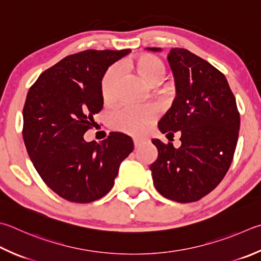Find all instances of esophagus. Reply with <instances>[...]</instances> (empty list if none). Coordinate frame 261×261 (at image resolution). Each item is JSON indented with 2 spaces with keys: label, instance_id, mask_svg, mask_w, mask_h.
<instances>
[{
  "label": "esophagus",
  "instance_id": "esophagus-1",
  "mask_svg": "<svg viewBox=\"0 0 261 261\" xmlns=\"http://www.w3.org/2000/svg\"><path fill=\"white\" fill-rule=\"evenodd\" d=\"M147 143H149V139L146 138V137H144V138H134V144L136 148H138V147L143 146Z\"/></svg>",
  "mask_w": 261,
  "mask_h": 261
}]
</instances>
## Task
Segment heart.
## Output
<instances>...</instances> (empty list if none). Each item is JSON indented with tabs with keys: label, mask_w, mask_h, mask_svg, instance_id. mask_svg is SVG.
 Instances as JSON below:
<instances>
[{
	"label": "heart",
	"mask_w": 261,
	"mask_h": 261,
	"mask_svg": "<svg viewBox=\"0 0 261 261\" xmlns=\"http://www.w3.org/2000/svg\"><path fill=\"white\" fill-rule=\"evenodd\" d=\"M127 67L147 84H154L164 74L162 60L153 55H141L127 61ZM117 89V73L112 67L103 74L100 82L102 100L110 103L114 100ZM155 112L151 107L126 106L113 113L110 124L113 129L125 132L132 136L143 135L154 121Z\"/></svg>",
	"instance_id": "obj_1"
}]
</instances>
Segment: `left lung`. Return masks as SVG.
<instances>
[{"label": "left lung", "instance_id": "obj_1", "mask_svg": "<svg viewBox=\"0 0 261 261\" xmlns=\"http://www.w3.org/2000/svg\"><path fill=\"white\" fill-rule=\"evenodd\" d=\"M160 52L161 48H146ZM176 98L159 122L162 134L180 131L179 148L153 139L158 160L150 165L158 192L179 203L198 201L213 191L230 167L240 130L236 100L225 75L186 49L168 55Z\"/></svg>", "mask_w": 261, "mask_h": 261}]
</instances>
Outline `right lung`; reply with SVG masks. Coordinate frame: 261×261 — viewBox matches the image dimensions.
<instances>
[{
	"mask_svg": "<svg viewBox=\"0 0 261 261\" xmlns=\"http://www.w3.org/2000/svg\"><path fill=\"white\" fill-rule=\"evenodd\" d=\"M125 50H85L67 56L40 75L27 93L22 138L43 181L69 202L90 203L111 191L131 137L111 132L100 144L83 136L101 111L100 82Z\"/></svg>",
	"mask_w": 261,
	"mask_h": 261,
	"instance_id": "right-lung-1",
	"label": "right lung"
}]
</instances>
